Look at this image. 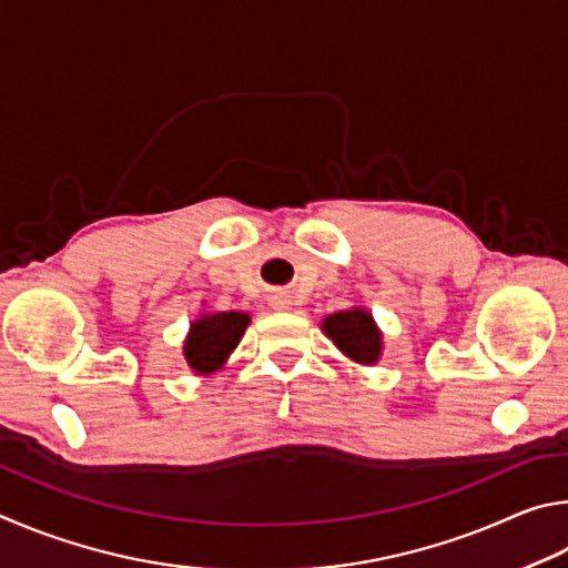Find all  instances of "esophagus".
<instances>
[{
    "label": "esophagus",
    "instance_id": "34e87169",
    "mask_svg": "<svg viewBox=\"0 0 568 568\" xmlns=\"http://www.w3.org/2000/svg\"><path fill=\"white\" fill-rule=\"evenodd\" d=\"M272 306H274V310H278V312H284V310H290V306H292V300L286 294H274L272 296Z\"/></svg>",
    "mask_w": 568,
    "mask_h": 568
}]
</instances>
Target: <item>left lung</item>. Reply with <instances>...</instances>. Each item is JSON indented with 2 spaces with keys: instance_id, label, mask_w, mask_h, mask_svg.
Returning a JSON list of instances; mask_svg holds the SVG:
<instances>
[{
  "instance_id": "8db88e82",
  "label": "left lung",
  "mask_w": 568,
  "mask_h": 568,
  "mask_svg": "<svg viewBox=\"0 0 568 568\" xmlns=\"http://www.w3.org/2000/svg\"><path fill=\"white\" fill-rule=\"evenodd\" d=\"M324 334L339 346V352L356 364H376L382 356V332L374 324V316L354 306V310L329 314L322 322Z\"/></svg>"
}]
</instances>
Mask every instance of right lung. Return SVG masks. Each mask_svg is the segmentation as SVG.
Returning a JSON list of instances; mask_svg holds the SVG:
<instances>
[{
  "mask_svg": "<svg viewBox=\"0 0 568 568\" xmlns=\"http://www.w3.org/2000/svg\"><path fill=\"white\" fill-rule=\"evenodd\" d=\"M252 316L244 312H214L202 314L189 326L184 339V359L199 376H209L222 369L229 354L242 342Z\"/></svg>",
  "mask_w": 568,
  "mask_h": 568,
  "instance_id": "add662e5",
  "label": "right lung"
}]
</instances>
